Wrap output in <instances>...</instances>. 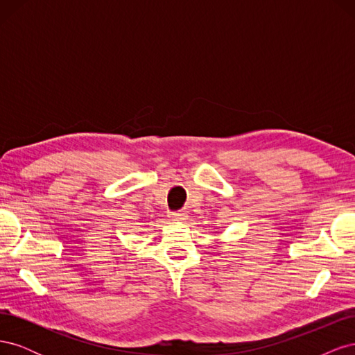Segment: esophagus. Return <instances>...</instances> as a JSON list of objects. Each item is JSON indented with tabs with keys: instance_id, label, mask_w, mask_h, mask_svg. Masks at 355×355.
Returning a JSON list of instances; mask_svg holds the SVG:
<instances>
[{
	"instance_id": "34e87169",
	"label": "esophagus",
	"mask_w": 355,
	"mask_h": 355,
	"mask_svg": "<svg viewBox=\"0 0 355 355\" xmlns=\"http://www.w3.org/2000/svg\"><path fill=\"white\" fill-rule=\"evenodd\" d=\"M170 219H173L176 222H182V220H187L188 219V214L185 211H178V213H171L170 214Z\"/></svg>"
}]
</instances>
